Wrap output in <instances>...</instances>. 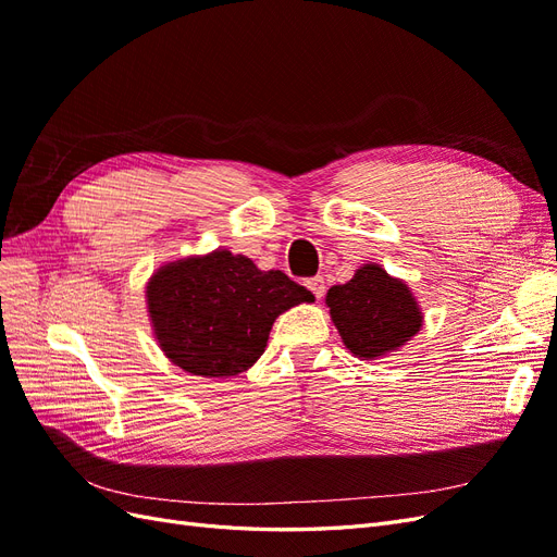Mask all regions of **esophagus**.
<instances>
[{"label":"esophagus","mask_w":557,"mask_h":557,"mask_svg":"<svg viewBox=\"0 0 557 557\" xmlns=\"http://www.w3.org/2000/svg\"><path fill=\"white\" fill-rule=\"evenodd\" d=\"M307 288L320 299V297H323V293H325V278H323V276L309 278V281H307Z\"/></svg>","instance_id":"obj_1"}]
</instances>
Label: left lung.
Listing matches in <instances>:
<instances>
[{
    "mask_svg": "<svg viewBox=\"0 0 557 557\" xmlns=\"http://www.w3.org/2000/svg\"><path fill=\"white\" fill-rule=\"evenodd\" d=\"M330 318L344 346L360 360H379L409 344L423 327V311L407 281L367 262L348 283L325 295Z\"/></svg>",
    "mask_w": 557,
    "mask_h": 557,
    "instance_id": "8db88e82",
    "label": "left lung"
}]
</instances>
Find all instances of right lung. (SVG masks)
<instances>
[{"label": "right lung", "instance_id": "obj_1", "mask_svg": "<svg viewBox=\"0 0 557 557\" xmlns=\"http://www.w3.org/2000/svg\"><path fill=\"white\" fill-rule=\"evenodd\" d=\"M313 295L278 269L215 248L156 269L146 283L150 327L162 352L183 372L230 379L267 348L274 320Z\"/></svg>", "mask_w": 557, "mask_h": 557}]
</instances>
